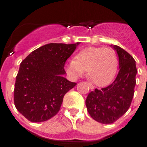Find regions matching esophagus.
Wrapping results in <instances>:
<instances>
[{"mask_svg": "<svg viewBox=\"0 0 147 147\" xmlns=\"http://www.w3.org/2000/svg\"><path fill=\"white\" fill-rule=\"evenodd\" d=\"M88 85H89V87H90V89L91 90H93L94 89V88H93V86L92 85H90V83H88Z\"/></svg>", "mask_w": 147, "mask_h": 147, "instance_id": "34e87169", "label": "esophagus"}]
</instances>
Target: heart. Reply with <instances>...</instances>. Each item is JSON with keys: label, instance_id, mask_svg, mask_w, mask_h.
<instances>
[{"label": "heart", "instance_id": "1", "mask_svg": "<svg viewBox=\"0 0 147 147\" xmlns=\"http://www.w3.org/2000/svg\"><path fill=\"white\" fill-rule=\"evenodd\" d=\"M119 59L111 48L88 47L76 54L75 59L66 65L67 74L77 78L87 71V76L93 84L103 87L110 84L116 75Z\"/></svg>", "mask_w": 147, "mask_h": 147}]
</instances>
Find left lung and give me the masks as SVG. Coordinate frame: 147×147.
<instances>
[{
  "mask_svg": "<svg viewBox=\"0 0 147 147\" xmlns=\"http://www.w3.org/2000/svg\"><path fill=\"white\" fill-rule=\"evenodd\" d=\"M119 56V71L112 84L91 91L85 101L90 115L102 124H112L129 108L134 96L137 68L132 56L118 45H111Z\"/></svg>",
  "mask_w": 147,
  "mask_h": 147,
  "instance_id": "obj_1",
  "label": "left lung"
}]
</instances>
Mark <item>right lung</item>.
Instances as JSON below:
<instances>
[{
    "mask_svg": "<svg viewBox=\"0 0 147 147\" xmlns=\"http://www.w3.org/2000/svg\"><path fill=\"white\" fill-rule=\"evenodd\" d=\"M79 44H46L21 62L15 81L14 102L28 121H45L59 112L65 93L76 85L63 75L66 74V60Z\"/></svg>",
    "mask_w": 147,
    "mask_h": 147,
    "instance_id": "add662e5",
    "label": "right lung"
}]
</instances>
